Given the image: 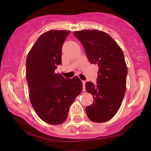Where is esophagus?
<instances>
[{
    "label": "esophagus",
    "instance_id": "34e87169",
    "mask_svg": "<svg viewBox=\"0 0 151 151\" xmlns=\"http://www.w3.org/2000/svg\"><path fill=\"white\" fill-rule=\"evenodd\" d=\"M82 83H83V91H85V90H86V88H85L86 81H82Z\"/></svg>",
    "mask_w": 151,
    "mask_h": 151
}]
</instances>
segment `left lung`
I'll return each mask as SVG.
<instances>
[{"label": "left lung", "instance_id": "obj_1", "mask_svg": "<svg viewBox=\"0 0 151 151\" xmlns=\"http://www.w3.org/2000/svg\"><path fill=\"white\" fill-rule=\"evenodd\" d=\"M74 35L83 45L89 61L99 67L97 84L86 83L87 92L93 96V103L86 108V114L94 122H106L119 110L126 92L128 69L124 53L104 32L83 29Z\"/></svg>", "mask_w": 151, "mask_h": 151}]
</instances>
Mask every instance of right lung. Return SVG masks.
<instances>
[{"label":"right lung","instance_id":"right-lung-1","mask_svg":"<svg viewBox=\"0 0 151 151\" xmlns=\"http://www.w3.org/2000/svg\"><path fill=\"white\" fill-rule=\"evenodd\" d=\"M67 30H50L39 37L26 60V77L32 107L43 122L58 125L67 119L69 108L83 83L75 76L66 79L55 70L61 64Z\"/></svg>","mask_w":151,"mask_h":151}]
</instances>
